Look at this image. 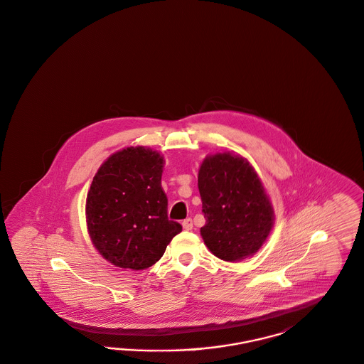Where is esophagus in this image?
Instances as JSON below:
<instances>
[{
    "label": "esophagus",
    "instance_id": "34e87169",
    "mask_svg": "<svg viewBox=\"0 0 364 364\" xmlns=\"http://www.w3.org/2000/svg\"><path fill=\"white\" fill-rule=\"evenodd\" d=\"M192 227H193V225H192V219L187 218V219L183 222V228L189 231V230H192Z\"/></svg>",
    "mask_w": 364,
    "mask_h": 364
}]
</instances>
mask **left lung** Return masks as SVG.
<instances>
[{
	"label": "left lung",
	"instance_id": "left-lung-1",
	"mask_svg": "<svg viewBox=\"0 0 364 364\" xmlns=\"http://www.w3.org/2000/svg\"><path fill=\"white\" fill-rule=\"evenodd\" d=\"M198 186L205 218L201 237L213 255L234 262L257 252L273 226V211L250 164L230 153L207 157Z\"/></svg>",
	"mask_w": 364,
	"mask_h": 364
}]
</instances>
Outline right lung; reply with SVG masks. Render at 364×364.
<instances>
[{
  "label": "right lung",
  "instance_id": "add662e5",
  "mask_svg": "<svg viewBox=\"0 0 364 364\" xmlns=\"http://www.w3.org/2000/svg\"><path fill=\"white\" fill-rule=\"evenodd\" d=\"M163 157L142 146L117 151L94 176L86 201L88 232L112 264L148 269L183 227L168 219Z\"/></svg>",
  "mask_w": 364,
  "mask_h": 364
}]
</instances>
